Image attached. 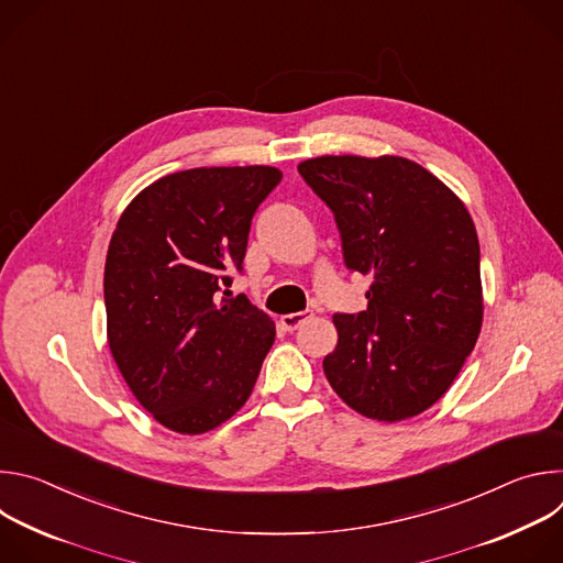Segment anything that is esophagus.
I'll use <instances>...</instances> for the list:
<instances>
[{"label": "esophagus", "instance_id": "34e87169", "mask_svg": "<svg viewBox=\"0 0 563 563\" xmlns=\"http://www.w3.org/2000/svg\"><path fill=\"white\" fill-rule=\"evenodd\" d=\"M313 313L307 309V311H294V313H285L280 316V325L285 332H294L296 328H300L305 320H309Z\"/></svg>", "mask_w": 563, "mask_h": 563}]
</instances>
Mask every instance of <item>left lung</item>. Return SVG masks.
<instances>
[{
    "label": "left lung",
    "instance_id": "8db88e82",
    "mask_svg": "<svg viewBox=\"0 0 563 563\" xmlns=\"http://www.w3.org/2000/svg\"><path fill=\"white\" fill-rule=\"evenodd\" d=\"M298 174L336 218L347 269L372 276L367 309L336 313L323 369L358 415L404 421L432 408L484 320L478 238L459 200L408 157L320 155Z\"/></svg>",
    "mask_w": 563,
    "mask_h": 563
}]
</instances>
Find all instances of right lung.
<instances>
[{"label":"right lung","mask_w":563,"mask_h":563,"mask_svg":"<svg viewBox=\"0 0 563 563\" xmlns=\"http://www.w3.org/2000/svg\"><path fill=\"white\" fill-rule=\"evenodd\" d=\"M276 167H200L142 189L111 235L107 339L140 406L178 434L231 419L274 345V320L245 294L252 218L280 183Z\"/></svg>","instance_id":"add662e5"}]
</instances>
